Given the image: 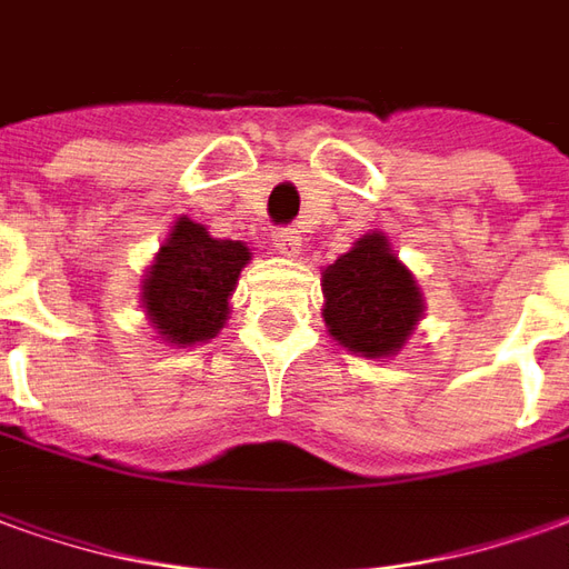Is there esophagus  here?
Segmentation results:
<instances>
[{"label":"esophagus","instance_id":"esophagus-1","mask_svg":"<svg viewBox=\"0 0 569 569\" xmlns=\"http://www.w3.org/2000/svg\"><path fill=\"white\" fill-rule=\"evenodd\" d=\"M273 246H277V252L286 258H296L301 252V233L296 228H280L273 230Z\"/></svg>","mask_w":569,"mask_h":569}]
</instances>
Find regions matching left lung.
<instances>
[{"instance_id": "obj_1", "label": "left lung", "mask_w": 569, "mask_h": 569, "mask_svg": "<svg viewBox=\"0 0 569 569\" xmlns=\"http://www.w3.org/2000/svg\"><path fill=\"white\" fill-rule=\"evenodd\" d=\"M320 286L329 336L367 360L400 353L425 317L419 280L381 230L363 233L345 256L326 264Z\"/></svg>"}]
</instances>
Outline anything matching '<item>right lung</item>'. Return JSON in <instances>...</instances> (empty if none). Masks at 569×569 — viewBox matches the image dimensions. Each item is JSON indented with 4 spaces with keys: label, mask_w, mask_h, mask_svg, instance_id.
<instances>
[{
    "label": "right lung",
    "mask_w": 569,
    "mask_h": 569,
    "mask_svg": "<svg viewBox=\"0 0 569 569\" xmlns=\"http://www.w3.org/2000/svg\"><path fill=\"white\" fill-rule=\"evenodd\" d=\"M249 261L252 252L240 240H218L206 224L174 218L141 280V308L157 339L174 348L216 339Z\"/></svg>",
    "instance_id": "1"
}]
</instances>
